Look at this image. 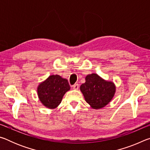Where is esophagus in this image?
<instances>
[{"label":"esophagus","instance_id":"esophagus-1","mask_svg":"<svg viewBox=\"0 0 150 150\" xmlns=\"http://www.w3.org/2000/svg\"><path fill=\"white\" fill-rule=\"evenodd\" d=\"M79 84H77V83H75L74 85H73V89H75V90H77L79 88Z\"/></svg>","mask_w":150,"mask_h":150}]
</instances>
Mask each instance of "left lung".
<instances>
[{
    "label": "left lung",
    "mask_w": 150,
    "mask_h": 150,
    "mask_svg": "<svg viewBox=\"0 0 150 150\" xmlns=\"http://www.w3.org/2000/svg\"><path fill=\"white\" fill-rule=\"evenodd\" d=\"M80 90L91 108L100 109L110 102L115 96L116 86L112 81L103 79L96 73L87 75Z\"/></svg>",
    "instance_id": "obj_1"
}]
</instances>
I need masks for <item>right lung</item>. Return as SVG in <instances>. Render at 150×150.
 <instances>
[{"mask_svg": "<svg viewBox=\"0 0 150 150\" xmlns=\"http://www.w3.org/2000/svg\"><path fill=\"white\" fill-rule=\"evenodd\" d=\"M70 86L66 79L59 75H52L38 86V96L42 105L50 109L56 108Z\"/></svg>", "mask_w": 150, "mask_h": 150, "instance_id": "right-lung-1", "label": "right lung"}]
</instances>
